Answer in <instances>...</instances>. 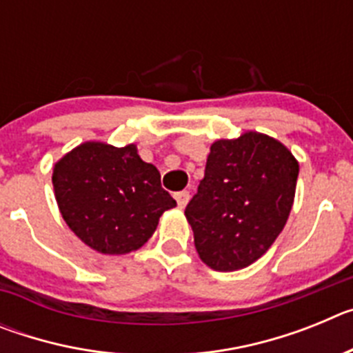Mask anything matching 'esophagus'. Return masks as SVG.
Here are the masks:
<instances>
[{
  "label": "esophagus",
  "instance_id": "1",
  "mask_svg": "<svg viewBox=\"0 0 353 353\" xmlns=\"http://www.w3.org/2000/svg\"><path fill=\"white\" fill-rule=\"evenodd\" d=\"M174 199H176V203H179L180 208L185 207L187 203H189V199H191V194H189V191H180L174 194Z\"/></svg>",
  "mask_w": 353,
  "mask_h": 353
}]
</instances>
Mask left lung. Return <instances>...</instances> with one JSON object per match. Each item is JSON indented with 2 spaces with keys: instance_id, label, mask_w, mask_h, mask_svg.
Listing matches in <instances>:
<instances>
[{
  "instance_id": "left-lung-1",
  "label": "left lung",
  "mask_w": 353,
  "mask_h": 353,
  "mask_svg": "<svg viewBox=\"0 0 353 353\" xmlns=\"http://www.w3.org/2000/svg\"><path fill=\"white\" fill-rule=\"evenodd\" d=\"M297 176L299 162L270 136L245 132L215 141L185 207L203 263L233 272L263 256L288 221Z\"/></svg>"
}]
</instances>
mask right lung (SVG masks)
Masks as SVG:
<instances>
[{
    "instance_id": "obj_1",
    "label": "right lung",
    "mask_w": 353,
    "mask_h": 353,
    "mask_svg": "<svg viewBox=\"0 0 353 353\" xmlns=\"http://www.w3.org/2000/svg\"><path fill=\"white\" fill-rule=\"evenodd\" d=\"M52 187L61 217L84 244L102 254H127L154 235L176 201L136 145L88 141L54 164Z\"/></svg>"
}]
</instances>
